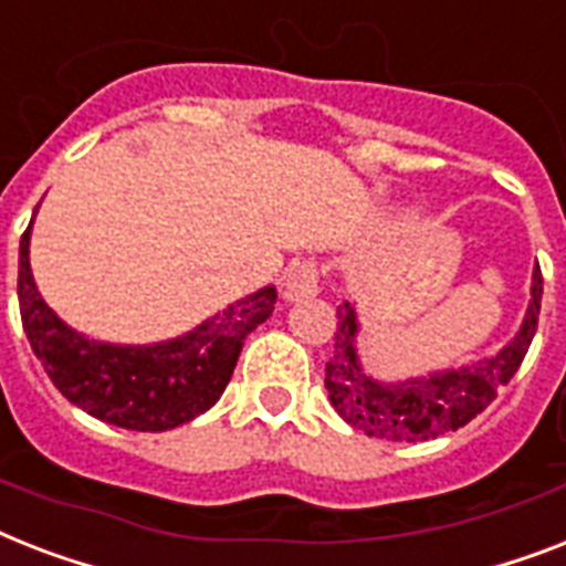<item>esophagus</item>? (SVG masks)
Returning a JSON list of instances; mask_svg holds the SVG:
<instances>
[{
  "label": "esophagus",
  "mask_w": 566,
  "mask_h": 566,
  "mask_svg": "<svg viewBox=\"0 0 566 566\" xmlns=\"http://www.w3.org/2000/svg\"><path fill=\"white\" fill-rule=\"evenodd\" d=\"M319 293V273H316L314 261H302L287 270L282 282L284 302H305Z\"/></svg>",
  "instance_id": "34e87169"
}]
</instances>
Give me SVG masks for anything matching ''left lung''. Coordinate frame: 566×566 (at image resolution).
<instances>
[{
    "label": "left lung",
    "instance_id": "1",
    "mask_svg": "<svg viewBox=\"0 0 566 566\" xmlns=\"http://www.w3.org/2000/svg\"><path fill=\"white\" fill-rule=\"evenodd\" d=\"M541 293H544V279L535 264L530 307L521 328L506 346L480 360L424 371L418 378L403 380H378L363 369L357 355L360 316L352 302H343L337 307V334H334L337 346L325 366V389L334 410L346 424L387 442H427L465 427L497 398V389L506 387L514 371L521 369L535 337Z\"/></svg>",
    "mask_w": 566,
    "mask_h": 566
}]
</instances>
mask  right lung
<instances>
[{
  "instance_id": "obj_1",
  "label": "right lung",
  "mask_w": 566,
  "mask_h": 566,
  "mask_svg": "<svg viewBox=\"0 0 566 566\" xmlns=\"http://www.w3.org/2000/svg\"><path fill=\"white\" fill-rule=\"evenodd\" d=\"M31 223L20 241L17 293L25 337L54 387L90 416L139 433L174 430L214 407L235 371L247 334L273 314V284L174 339L148 346L104 343L63 323L40 296L29 261Z\"/></svg>"
}]
</instances>
